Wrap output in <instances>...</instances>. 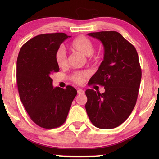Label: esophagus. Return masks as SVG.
I'll list each match as a JSON object with an SVG mask.
<instances>
[{"mask_svg": "<svg viewBox=\"0 0 159 159\" xmlns=\"http://www.w3.org/2000/svg\"><path fill=\"white\" fill-rule=\"evenodd\" d=\"M77 93L79 94H83V93H85V92H84V91L81 89H79L77 90Z\"/></svg>", "mask_w": 159, "mask_h": 159, "instance_id": "esophagus-1", "label": "esophagus"}]
</instances>
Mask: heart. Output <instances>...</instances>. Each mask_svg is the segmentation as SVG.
I'll return each mask as SVG.
<instances>
[{"label":"heart","mask_w":159,"mask_h":159,"mask_svg":"<svg viewBox=\"0 0 159 159\" xmlns=\"http://www.w3.org/2000/svg\"><path fill=\"white\" fill-rule=\"evenodd\" d=\"M70 49L72 51L79 52L85 57H90L94 52V46L93 42L85 36L80 35L73 40L70 46ZM93 61L98 60V57H94L92 59ZM55 61L57 65L59 67H64L67 65V58L66 53L61 48L57 50L55 55ZM87 72H80L74 74L72 79L74 82L80 84L83 82L84 79L88 76Z\"/></svg>","instance_id":"obj_1"}]
</instances>
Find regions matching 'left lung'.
Instances as JSON below:
<instances>
[{
    "label": "left lung",
    "instance_id": "1",
    "mask_svg": "<svg viewBox=\"0 0 159 159\" xmlns=\"http://www.w3.org/2000/svg\"><path fill=\"white\" fill-rule=\"evenodd\" d=\"M87 35L100 40L104 50V59L90 85L104 86L105 92L86 90L87 113L97 128H116L126 120L136 104L141 79L139 57L134 46L118 32Z\"/></svg>",
    "mask_w": 159,
    "mask_h": 159
}]
</instances>
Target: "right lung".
<instances>
[{
	"label": "right lung",
	"instance_id": "1",
	"mask_svg": "<svg viewBox=\"0 0 159 159\" xmlns=\"http://www.w3.org/2000/svg\"><path fill=\"white\" fill-rule=\"evenodd\" d=\"M63 33L37 35L20 49L16 79L21 102L32 121L51 129L65 122L77 91L52 86L51 75L59 71L55 55L60 45L70 38Z\"/></svg>",
	"mask_w": 159,
	"mask_h": 159
}]
</instances>
